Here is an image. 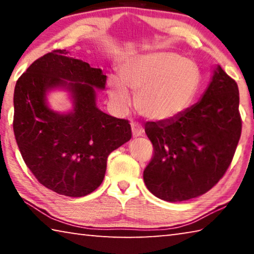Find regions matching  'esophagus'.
I'll return each instance as SVG.
<instances>
[{
  "instance_id": "34e87169",
  "label": "esophagus",
  "mask_w": 254,
  "mask_h": 254,
  "mask_svg": "<svg viewBox=\"0 0 254 254\" xmlns=\"http://www.w3.org/2000/svg\"><path fill=\"white\" fill-rule=\"evenodd\" d=\"M132 127V135L136 137V136H141L143 134V127L137 123H132L131 124Z\"/></svg>"
}]
</instances>
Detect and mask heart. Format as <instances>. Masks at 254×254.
<instances>
[{
	"instance_id": "b5f03b06",
	"label": "heart",
	"mask_w": 254,
	"mask_h": 254,
	"mask_svg": "<svg viewBox=\"0 0 254 254\" xmlns=\"http://www.w3.org/2000/svg\"><path fill=\"white\" fill-rule=\"evenodd\" d=\"M119 80L109 81L112 102L120 109L131 103L136 94V109L145 119L169 122L186 112L199 86L198 68L190 60L173 53L136 56L120 67Z\"/></svg>"
}]
</instances>
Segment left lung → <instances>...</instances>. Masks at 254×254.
<instances>
[{
	"instance_id": "1",
	"label": "left lung",
	"mask_w": 254,
	"mask_h": 254,
	"mask_svg": "<svg viewBox=\"0 0 254 254\" xmlns=\"http://www.w3.org/2000/svg\"><path fill=\"white\" fill-rule=\"evenodd\" d=\"M236 81L217 66L201 100L169 122L144 131L153 156L144 184L158 198L184 201L207 192L224 176L238 147L242 120Z\"/></svg>"
}]
</instances>
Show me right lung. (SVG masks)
<instances>
[{
	"label": "right lung",
	"mask_w": 254,
	"mask_h": 254,
	"mask_svg": "<svg viewBox=\"0 0 254 254\" xmlns=\"http://www.w3.org/2000/svg\"><path fill=\"white\" fill-rule=\"evenodd\" d=\"M66 50L46 54L24 71L14 88L13 131L23 160L41 185L60 195L81 197L100 187L109 154L131 139L127 120L96 107L106 75ZM72 81V83H68ZM56 87L72 93L74 110H50L45 94Z\"/></svg>",
	"instance_id": "right-lung-1"
}]
</instances>
